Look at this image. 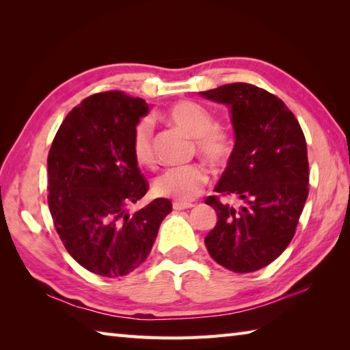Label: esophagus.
I'll return each instance as SVG.
<instances>
[{
  "instance_id": "esophagus-1",
  "label": "esophagus",
  "mask_w": 350,
  "mask_h": 350,
  "mask_svg": "<svg viewBox=\"0 0 350 350\" xmlns=\"http://www.w3.org/2000/svg\"><path fill=\"white\" fill-rule=\"evenodd\" d=\"M191 207H194V204L187 203V202H174L173 203L174 211H185V209H191Z\"/></svg>"
}]
</instances>
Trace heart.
<instances>
[{
    "label": "heart",
    "mask_w": 350,
    "mask_h": 350,
    "mask_svg": "<svg viewBox=\"0 0 350 350\" xmlns=\"http://www.w3.org/2000/svg\"><path fill=\"white\" fill-rule=\"evenodd\" d=\"M165 120L188 137L196 138L197 150L212 163L224 162L232 152V139L224 131L217 128V120L209 109L200 103L182 100L171 105L165 114ZM132 154L139 165L148 167L154 161L153 153V126L148 118L138 122L132 132ZM207 180L206 170L198 163L173 167L156 177L153 191L156 196L188 202L202 192Z\"/></svg>",
    "instance_id": "obj_1"
}]
</instances>
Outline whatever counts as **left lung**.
Instances as JSON below:
<instances>
[{"label": "left lung", "instance_id": "left-lung-1", "mask_svg": "<svg viewBox=\"0 0 350 350\" xmlns=\"http://www.w3.org/2000/svg\"><path fill=\"white\" fill-rule=\"evenodd\" d=\"M200 96L224 103L234 147L215 192L239 200V207L207 197L217 226L204 237L215 262L237 273L262 269L290 241L308 197L307 143L284 102L256 85L234 83Z\"/></svg>", "mask_w": 350, "mask_h": 350}]
</instances>
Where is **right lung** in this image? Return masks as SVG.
<instances>
[{
    "label": "right lung",
    "instance_id": "add662e5",
    "mask_svg": "<svg viewBox=\"0 0 350 350\" xmlns=\"http://www.w3.org/2000/svg\"><path fill=\"white\" fill-rule=\"evenodd\" d=\"M150 107L123 92L84 99L64 118L48 154V204L69 254L87 271L117 278L147 258L173 209L156 198L135 213L126 206L146 196L132 154V132Z\"/></svg>",
    "mask_w": 350,
    "mask_h": 350
}]
</instances>
